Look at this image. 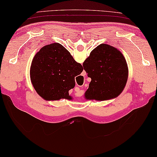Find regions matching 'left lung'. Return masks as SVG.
<instances>
[{"label":"left lung","mask_w":157,"mask_h":157,"mask_svg":"<svg viewBox=\"0 0 157 157\" xmlns=\"http://www.w3.org/2000/svg\"><path fill=\"white\" fill-rule=\"evenodd\" d=\"M91 78L85 98L105 101L117 97L123 90L128 77V67L122 54L115 47L101 44L90 52L83 63Z\"/></svg>","instance_id":"obj_1"}]
</instances>
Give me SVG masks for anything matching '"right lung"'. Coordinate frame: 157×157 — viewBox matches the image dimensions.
<instances>
[{"instance_id":"obj_1","label":"right lung","mask_w":157,"mask_h":157,"mask_svg":"<svg viewBox=\"0 0 157 157\" xmlns=\"http://www.w3.org/2000/svg\"><path fill=\"white\" fill-rule=\"evenodd\" d=\"M83 68L59 43L43 47L35 54L30 78L38 94L45 100L71 99L69 90L75 86V77Z\"/></svg>"}]
</instances>
